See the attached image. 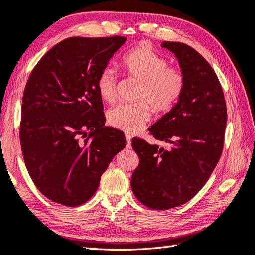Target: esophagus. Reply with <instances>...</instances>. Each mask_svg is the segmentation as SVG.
<instances>
[{"label": "esophagus", "instance_id": "1", "mask_svg": "<svg viewBox=\"0 0 255 255\" xmlns=\"http://www.w3.org/2000/svg\"><path fill=\"white\" fill-rule=\"evenodd\" d=\"M126 141H127V147L129 148L131 144V136L129 133H126Z\"/></svg>", "mask_w": 255, "mask_h": 255}]
</instances>
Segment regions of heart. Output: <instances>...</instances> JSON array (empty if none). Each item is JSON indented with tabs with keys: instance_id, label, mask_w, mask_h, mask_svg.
Segmentation results:
<instances>
[{
	"instance_id": "heart-1",
	"label": "heart",
	"mask_w": 255,
	"mask_h": 255,
	"mask_svg": "<svg viewBox=\"0 0 255 255\" xmlns=\"http://www.w3.org/2000/svg\"><path fill=\"white\" fill-rule=\"evenodd\" d=\"M122 68L129 77L140 82L137 103H123L108 112V123L129 133L136 132L151 117V104L157 113H166L176 105L184 88L183 73L168 67V62L148 44H141L122 59ZM117 75L111 67L98 75L97 91L105 102L114 103L117 96ZM149 103L148 104L147 103Z\"/></svg>"
}]
</instances>
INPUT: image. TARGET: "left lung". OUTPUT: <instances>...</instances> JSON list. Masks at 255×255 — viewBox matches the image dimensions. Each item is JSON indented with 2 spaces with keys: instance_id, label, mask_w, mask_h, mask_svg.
Masks as SVG:
<instances>
[{
  "instance_id": "1",
  "label": "left lung",
  "mask_w": 255,
  "mask_h": 255,
  "mask_svg": "<svg viewBox=\"0 0 255 255\" xmlns=\"http://www.w3.org/2000/svg\"><path fill=\"white\" fill-rule=\"evenodd\" d=\"M161 46L174 54L186 79L177 104L149 127L170 148L131 140L139 157L132 192L156 210L181 206L201 190L221 157L227 125L222 87L210 64L187 44L163 42Z\"/></svg>"
}]
</instances>
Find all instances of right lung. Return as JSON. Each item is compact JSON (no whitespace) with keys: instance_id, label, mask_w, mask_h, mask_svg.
Instances as JSON below:
<instances>
[{"instance_id":"right-lung-1","label":"right lung","mask_w":255,"mask_h":255,"mask_svg":"<svg viewBox=\"0 0 255 255\" xmlns=\"http://www.w3.org/2000/svg\"><path fill=\"white\" fill-rule=\"evenodd\" d=\"M124 36L68 37L39 59L24 89L19 139L25 166L45 197L67 207L85 203L126 146L105 126L97 78Z\"/></svg>"}]
</instances>
